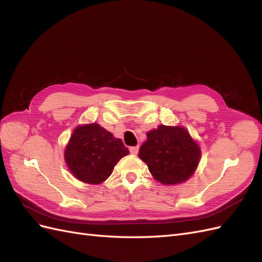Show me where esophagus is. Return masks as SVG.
Wrapping results in <instances>:
<instances>
[{"instance_id":"1","label":"esophagus","mask_w":262,"mask_h":262,"mask_svg":"<svg viewBox=\"0 0 262 262\" xmlns=\"http://www.w3.org/2000/svg\"><path fill=\"white\" fill-rule=\"evenodd\" d=\"M129 150L131 154H138L139 153V146H130Z\"/></svg>"}]
</instances>
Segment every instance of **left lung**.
<instances>
[{
  "label": "left lung",
  "mask_w": 262,
  "mask_h": 262,
  "mask_svg": "<svg viewBox=\"0 0 262 262\" xmlns=\"http://www.w3.org/2000/svg\"><path fill=\"white\" fill-rule=\"evenodd\" d=\"M146 137L139 157L156 180L164 185H176L192 176L201 152L185 128L160 125Z\"/></svg>",
  "instance_id": "obj_1"
}]
</instances>
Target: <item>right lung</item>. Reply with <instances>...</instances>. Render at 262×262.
Listing matches in <instances>:
<instances>
[{
  "label": "right lung",
  "instance_id": "right-lung-1",
  "mask_svg": "<svg viewBox=\"0 0 262 262\" xmlns=\"http://www.w3.org/2000/svg\"><path fill=\"white\" fill-rule=\"evenodd\" d=\"M120 139L97 123L77 126L66 148L64 158L73 175L83 182L96 185L105 181L121 157L128 155Z\"/></svg>",
  "mask_w": 262,
  "mask_h": 262
}]
</instances>
